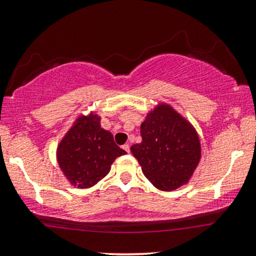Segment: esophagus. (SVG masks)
Here are the masks:
<instances>
[{"instance_id":"1","label":"esophagus","mask_w":256,"mask_h":256,"mask_svg":"<svg viewBox=\"0 0 256 256\" xmlns=\"http://www.w3.org/2000/svg\"><path fill=\"white\" fill-rule=\"evenodd\" d=\"M122 149H124V150H125L126 152H130V146H128V144H124V146H122Z\"/></svg>"}]
</instances>
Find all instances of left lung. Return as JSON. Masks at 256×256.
<instances>
[{
  "instance_id": "left-lung-1",
  "label": "left lung",
  "mask_w": 256,
  "mask_h": 256,
  "mask_svg": "<svg viewBox=\"0 0 256 256\" xmlns=\"http://www.w3.org/2000/svg\"><path fill=\"white\" fill-rule=\"evenodd\" d=\"M142 142L131 146L148 180L162 192L186 184L201 158L194 126L170 104H160L140 124Z\"/></svg>"
}]
</instances>
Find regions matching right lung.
Segmentation results:
<instances>
[{
    "mask_svg": "<svg viewBox=\"0 0 256 256\" xmlns=\"http://www.w3.org/2000/svg\"><path fill=\"white\" fill-rule=\"evenodd\" d=\"M124 154L113 134L101 128L98 114L90 113L76 119L58 146L56 158L70 183L86 189L104 178L114 160Z\"/></svg>",
    "mask_w": 256,
    "mask_h": 256,
    "instance_id": "right-lung-1",
    "label": "right lung"
}]
</instances>
